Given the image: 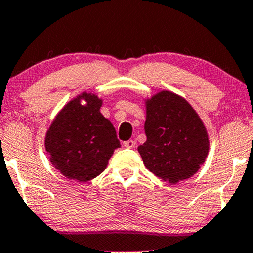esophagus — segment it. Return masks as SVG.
Instances as JSON below:
<instances>
[{
  "instance_id": "obj_1",
  "label": "esophagus",
  "mask_w": 253,
  "mask_h": 253,
  "mask_svg": "<svg viewBox=\"0 0 253 253\" xmlns=\"http://www.w3.org/2000/svg\"><path fill=\"white\" fill-rule=\"evenodd\" d=\"M124 147L126 148H129V149H132L135 147V141L134 140H127L124 142Z\"/></svg>"
}]
</instances>
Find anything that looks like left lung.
Segmentation results:
<instances>
[{"label": "left lung", "mask_w": 253, "mask_h": 253, "mask_svg": "<svg viewBox=\"0 0 253 253\" xmlns=\"http://www.w3.org/2000/svg\"><path fill=\"white\" fill-rule=\"evenodd\" d=\"M145 104L147 140L137 147L143 164L172 184L192 177L210 147L202 118L186 99L169 90L154 94Z\"/></svg>", "instance_id": "left-lung-1"}]
</instances>
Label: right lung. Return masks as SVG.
Listing matches in <instances>:
<instances>
[{
	"label": "right lung",
	"mask_w": 253,
	"mask_h": 253,
	"mask_svg": "<svg viewBox=\"0 0 253 253\" xmlns=\"http://www.w3.org/2000/svg\"><path fill=\"white\" fill-rule=\"evenodd\" d=\"M101 106L97 95L83 91L61 108L47 130L44 146L50 163L69 180H93L121 147L115 126L100 112Z\"/></svg>",
	"instance_id": "1"
}]
</instances>
